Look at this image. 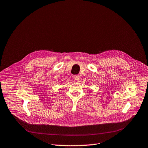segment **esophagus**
<instances>
[{
	"instance_id": "1",
	"label": "esophagus",
	"mask_w": 148,
	"mask_h": 148,
	"mask_svg": "<svg viewBox=\"0 0 148 148\" xmlns=\"http://www.w3.org/2000/svg\"><path fill=\"white\" fill-rule=\"evenodd\" d=\"M74 78L75 81L79 82L80 80V76L79 75H74Z\"/></svg>"
}]
</instances>
